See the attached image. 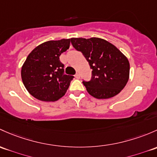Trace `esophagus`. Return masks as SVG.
Instances as JSON below:
<instances>
[{"label":"esophagus","instance_id":"esophagus-1","mask_svg":"<svg viewBox=\"0 0 157 157\" xmlns=\"http://www.w3.org/2000/svg\"><path fill=\"white\" fill-rule=\"evenodd\" d=\"M75 77L77 79H80V74H78V73H77L75 74Z\"/></svg>","mask_w":157,"mask_h":157}]
</instances>
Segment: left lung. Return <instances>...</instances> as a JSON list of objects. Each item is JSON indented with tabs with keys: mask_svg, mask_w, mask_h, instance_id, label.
Wrapping results in <instances>:
<instances>
[{
	"mask_svg": "<svg viewBox=\"0 0 157 157\" xmlns=\"http://www.w3.org/2000/svg\"><path fill=\"white\" fill-rule=\"evenodd\" d=\"M73 47L80 51L92 69V80L83 81L94 98L106 99L115 96L126 86L129 78V62L112 44L98 37L71 38Z\"/></svg>",
	"mask_w": 157,
	"mask_h": 157,
	"instance_id": "left-lung-1",
	"label": "left lung"
}]
</instances>
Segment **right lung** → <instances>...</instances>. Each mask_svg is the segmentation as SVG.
<instances>
[{
    "label": "right lung",
    "instance_id": "obj_1",
    "mask_svg": "<svg viewBox=\"0 0 157 157\" xmlns=\"http://www.w3.org/2000/svg\"><path fill=\"white\" fill-rule=\"evenodd\" d=\"M70 47V39L49 40L36 47L21 70L25 87L35 98L56 101L65 95L74 77L64 74L59 56Z\"/></svg>",
    "mask_w": 157,
    "mask_h": 157
}]
</instances>
